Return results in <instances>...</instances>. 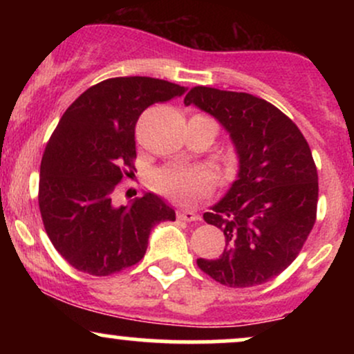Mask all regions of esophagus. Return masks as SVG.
<instances>
[{"instance_id": "34e87169", "label": "esophagus", "mask_w": 354, "mask_h": 354, "mask_svg": "<svg viewBox=\"0 0 354 354\" xmlns=\"http://www.w3.org/2000/svg\"><path fill=\"white\" fill-rule=\"evenodd\" d=\"M178 219H181V221H188V223H196L200 221V214H198L196 211L181 209L178 211Z\"/></svg>"}]
</instances>
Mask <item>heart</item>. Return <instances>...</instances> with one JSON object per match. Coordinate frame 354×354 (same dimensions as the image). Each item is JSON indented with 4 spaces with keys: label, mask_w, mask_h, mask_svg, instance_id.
I'll return each instance as SVG.
<instances>
[{
    "label": "heart",
    "mask_w": 354,
    "mask_h": 354,
    "mask_svg": "<svg viewBox=\"0 0 354 354\" xmlns=\"http://www.w3.org/2000/svg\"><path fill=\"white\" fill-rule=\"evenodd\" d=\"M151 181L158 193L181 203L205 196L213 188V174L200 166H165L154 171Z\"/></svg>",
    "instance_id": "heart-1"
}]
</instances>
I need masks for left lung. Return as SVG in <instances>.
Listing matches in <instances>:
<instances>
[{"mask_svg": "<svg viewBox=\"0 0 354 354\" xmlns=\"http://www.w3.org/2000/svg\"><path fill=\"white\" fill-rule=\"evenodd\" d=\"M185 104L216 118L239 160L236 181L211 211L208 225L225 234L216 259H198L230 288L263 284L295 261L316 221L318 171L298 126L266 100L248 93L194 86Z\"/></svg>", "mask_w": 354, "mask_h": 354, "instance_id": "1", "label": "left lung"}]
</instances>
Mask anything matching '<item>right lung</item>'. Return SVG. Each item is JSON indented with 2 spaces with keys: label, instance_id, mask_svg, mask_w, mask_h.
<instances>
[{
  "label": "right lung",
  "instance_id": "1",
  "mask_svg": "<svg viewBox=\"0 0 354 354\" xmlns=\"http://www.w3.org/2000/svg\"><path fill=\"white\" fill-rule=\"evenodd\" d=\"M185 91L148 76L109 78L88 88L61 116L43 153L38 201L48 238L78 271L109 276L136 265L153 226L176 219L154 193L120 208L111 194L136 169L138 118Z\"/></svg>",
  "mask_w": 354,
  "mask_h": 354
}]
</instances>
